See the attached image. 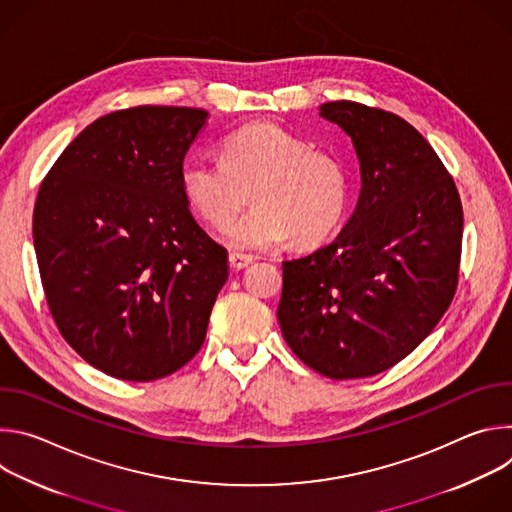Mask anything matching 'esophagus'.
<instances>
[{
  "instance_id": "1",
  "label": "esophagus",
  "mask_w": 512,
  "mask_h": 512,
  "mask_svg": "<svg viewBox=\"0 0 512 512\" xmlns=\"http://www.w3.org/2000/svg\"><path fill=\"white\" fill-rule=\"evenodd\" d=\"M253 263V257H249V255H243V253H231L229 255V265L233 267V269H245V267H249Z\"/></svg>"
}]
</instances>
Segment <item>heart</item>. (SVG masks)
I'll list each match as a JSON object with an SVG mask.
<instances>
[{
	"label": "heart",
	"instance_id": "obj_1",
	"mask_svg": "<svg viewBox=\"0 0 512 512\" xmlns=\"http://www.w3.org/2000/svg\"><path fill=\"white\" fill-rule=\"evenodd\" d=\"M188 206L225 229L246 203L254 208L227 231L235 249L322 243L342 221L352 176L342 156L273 123H249L221 141V162L186 158L178 172Z\"/></svg>",
	"mask_w": 512,
	"mask_h": 512
}]
</instances>
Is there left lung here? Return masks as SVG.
Instances as JSON below:
<instances>
[{
	"instance_id": "obj_1",
	"label": "left lung",
	"mask_w": 512,
	"mask_h": 512,
	"mask_svg": "<svg viewBox=\"0 0 512 512\" xmlns=\"http://www.w3.org/2000/svg\"><path fill=\"white\" fill-rule=\"evenodd\" d=\"M360 162V196L338 237L283 261L277 320L316 373L379 375L413 352L454 300L464 212L454 178L425 137L395 113L332 101Z\"/></svg>"
}]
</instances>
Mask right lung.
Masks as SVG:
<instances>
[{
  "label": "right lung",
  "mask_w": 512,
  "mask_h": 512,
  "mask_svg": "<svg viewBox=\"0 0 512 512\" xmlns=\"http://www.w3.org/2000/svg\"><path fill=\"white\" fill-rule=\"evenodd\" d=\"M208 113L139 105L99 117L58 156L34 206L48 310L91 367L148 383L200 350L229 277L194 221L180 166Z\"/></svg>",
  "instance_id": "obj_1"
}]
</instances>
